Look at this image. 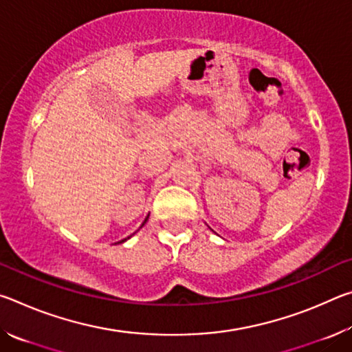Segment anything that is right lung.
Returning <instances> with one entry per match:
<instances>
[{
	"label": "right lung",
	"instance_id": "1",
	"mask_svg": "<svg viewBox=\"0 0 352 352\" xmlns=\"http://www.w3.org/2000/svg\"><path fill=\"white\" fill-rule=\"evenodd\" d=\"M144 222H146V220H144ZM142 225H144V223H142ZM124 241H126V239H124ZM124 241H121V242H124Z\"/></svg>",
	"mask_w": 352,
	"mask_h": 352
}]
</instances>
